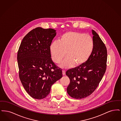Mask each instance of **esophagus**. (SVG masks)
Returning <instances> with one entry per match:
<instances>
[{
	"label": "esophagus",
	"instance_id": "34e87169",
	"mask_svg": "<svg viewBox=\"0 0 121 121\" xmlns=\"http://www.w3.org/2000/svg\"><path fill=\"white\" fill-rule=\"evenodd\" d=\"M63 75H65V70L64 69L63 70Z\"/></svg>",
	"mask_w": 121,
	"mask_h": 121
}]
</instances>
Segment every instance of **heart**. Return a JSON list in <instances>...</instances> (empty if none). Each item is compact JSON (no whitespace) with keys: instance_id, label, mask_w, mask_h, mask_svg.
<instances>
[{"instance_id":"obj_1","label":"heart","mask_w":121,"mask_h":121,"mask_svg":"<svg viewBox=\"0 0 121 121\" xmlns=\"http://www.w3.org/2000/svg\"><path fill=\"white\" fill-rule=\"evenodd\" d=\"M94 47L92 38L89 35L76 32L69 31L62 35L59 41L52 42L50 52L52 61L60 63L66 58L61 66L70 68L78 66L85 63L90 57Z\"/></svg>"}]
</instances>
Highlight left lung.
<instances>
[{
	"label": "left lung",
	"instance_id": "8db88e82",
	"mask_svg": "<svg viewBox=\"0 0 121 121\" xmlns=\"http://www.w3.org/2000/svg\"><path fill=\"white\" fill-rule=\"evenodd\" d=\"M92 33L94 47L90 57L84 64L66 72L70 81L67 92L75 99L90 96L97 88L106 70V47L95 31L92 30Z\"/></svg>",
	"mask_w": 121,
	"mask_h": 121
}]
</instances>
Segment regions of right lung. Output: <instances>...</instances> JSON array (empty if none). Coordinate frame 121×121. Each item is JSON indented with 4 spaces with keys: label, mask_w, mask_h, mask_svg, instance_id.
<instances>
[{
    "label": "right lung",
    "mask_w": 121,
    "mask_h": 121,
    "mask_svg": "<svg viewBox=\"0 0 121 121\" xmlns=\"http://www.w3.org/2000/svg\"><path fill=\"white\" fill-rule=\"evenodd\" d=\"M56 35L53 29L36 28L25 36L17 52L20 80L35 99L46 97L52 85L63 76L62 69L51 58L50 47Z\"/></svg>",
    "instance_id": "add662e5"
}]
</instances>
